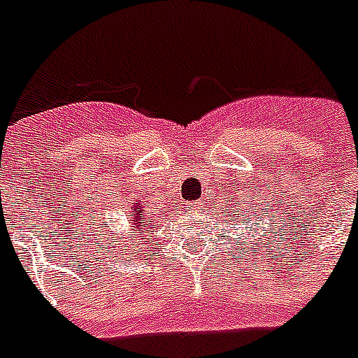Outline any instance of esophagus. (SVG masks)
<instances>
[{"label":"esophagus","mask_w":358,"mask_h":358,"mask_svg":"<svg viewBox=\"0 0 358 358\" xmlns=\"http://www.w3.org/2000/svg\"><path fill=\"white\" fill-rule=\"evenodd\" d=\"M196 208H199V204H196V202H191L189 210H196Z\"/></svg>","instance_id":"obj_1"}]
</instances>
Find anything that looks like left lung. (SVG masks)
<instances>
[{"label":"left lung","instance_id":"obj_1","mask_svg":"<svg viewBox=\"0 0 358 358\" xmlns=\"http://www.w3.org/2000/svg\"><path fill=\"white\" fill-rule=\"evenodd\" d=\"M238 204H239V202H238ZM230 208H232V213H234V215H238V210H239V208L234 206V204H232V206H230ZM229 215H230V212H229ZM247 221H249V219H245V223H247ZM255 224H256V223H255ZM275 227H277V224H275ZM256 232H258V230H256ZM269 232H273V230H269ZM262 238H264V236H262ZM262 238H258V241H262Z\"/></svg>","mask_w":358,"mask_h":358}]
</instances>
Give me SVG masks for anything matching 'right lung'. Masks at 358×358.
<instances>
[{
	"label": "right lung",
	"instance_id": "1",
	"mask_svg": "<svg viewBox=\"0 0 358 358\" xmlns=\"http://www.w3.org/2000/svg\"><path fill=\"white\" fill-rule=\"evenodd\" d=\"M135 206L134 208V212H131V215H129V221H131V230H141V232H146L148 229H154L156 224L152 223V219H148L145 215V210L139 206V202H135ZM106 236V234H102ZM98 249H103V243H100V247Z\"/></svg>",
	"mask_w": 358,
	"mask_h": 358
}]
</instances>
